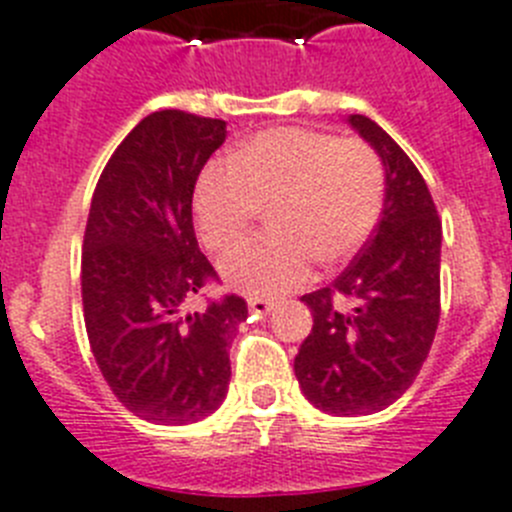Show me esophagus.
Returning <instances> with one entry per match:
<instances>
[{"mask_svg": "<svg viewBox=\"0 0 512 512\" xmlns=\"http://www.w3.org/2000/svg\"><path fill=\"white\" fill-rule=\"evenodd\" d=\"M272 308H274L272 300H264V298L248 300V310H251V313H256V316H266V313H269Z\"/></svg>", "mask_w": 512, "mask_h": 512, "instance_id": "esophagus-1", "label": "esophagus"}]
</instances>
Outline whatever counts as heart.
Wrapping results in <instances>:
<instances>
[{
  "instance_id": "1",
  "label": "heart",
  "mask_w": 512,
  "mask_h": 512,
  "mask_svg": "<svg viewBox=\"0 0 512 512\" xmlns=\"http://www.w3.org/2000/svg\"><path fill=\"white\" fill-rule=\"evenodd\" d=\"M383 165L365 142L316 129H269L202 170L194 225L209 251H227L251 233L266 207L264 238L222 261L233 290L274 298L310 277L313 259L342 264L373 235L383 209Z\"/></svg>"
}]
</instances>
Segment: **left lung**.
Instances as JSON below:
<instances>
[{"mask_svg": "<svg viewBox=\"0 0 512 512\" xmlns=\"http://www.w3.org/2000/svg\"><path fill=\"white\" fill-rule=\"evenodd\" d=\"M349 126L386 170L381 222L334 285L303 295L313 329L295 375L310 404L334 417L381 412L412 386L440 321L438 209L417 165L368 116ZM356 300L342 311L335 295Z\"/></svg>", "mask_w": 512, "mask_h": 512, "instance_id": "1", "label": "left lung"}]
</instances>
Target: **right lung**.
Instances as JSON below:
<instances>
[{
	"label": "right lung",
	"instance_id": "right-lung-1",
	"mask_svg": "<svg viewBox=\"0 0 512 512\" xmlns=\"http://www.w3.org/2000/svg\"><path fill=\"white\" fill-rule=\"evenodd\" d=\"M227 124L186 111L144 116L95 186L82 243L90 349L116 399L155 425L217 412L230 383V344L248 305L225 295L186 313L212 264L196 243V178Z\"/></svg>",
	"mask_w": 512,
	"mask_h": 512
}]
</instances>
